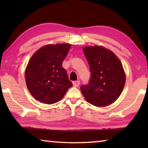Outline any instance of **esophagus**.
I'll return each instance as SVG.
<instances>
[{"label":"esophagus","mask_w":148,"mask_h":148,"mask_svg":"<svg viewBox=\"0 0 148 148\" xmlns=\"http://www.w3.org/2000/svg\"><path fill=\"white\" fill-rule=\"evenodd\" d=\"M79 84H80V81H79V80L73 82V86L74 87H78L79 86Z\"/></svg>","instance_id":"obj_1"}]
</instances>
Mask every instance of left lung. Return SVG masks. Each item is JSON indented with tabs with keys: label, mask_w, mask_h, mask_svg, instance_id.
Returning a JSON list of instances; mask_svg holds the SVG:
<instances>
[{
	"label": "left lung",
	"mask_w": 148,
	"mask_h": 148,
	"mask_svg": "<svg viewBox=\"0 0 148 148\" xmlns=\"http://www.w3.org/2000/svg\"><path fill=\"white\" fill-rule=\"evenodd\" d=\"M83 50L91 72L89 84L80 87L85 99L96 106L113 103L121 95L125 84L119 59L111 51L101 46H87Z\"/></svg>",
	"instance_id": "left-lung-1"
}]
</instances>
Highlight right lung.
<instances>
[{
    "mask_svg": "<svg viewBox=\"0 0 148 148\" xmlns=\"http://www.w3.org/2000/svg\"><path fill=\"white\" fill-rule=\"evenodd\" d=\"M71 47L64 44L46 45L30 59L25 71L26 84L31 94L42 103L59 101L72 86L62 66Z\"/></svg>",
    "mask_w": 148,
    "mask_h": 148,
    "instance_id": "obj_1",
    "label": "right lung"
}]
</instances>
